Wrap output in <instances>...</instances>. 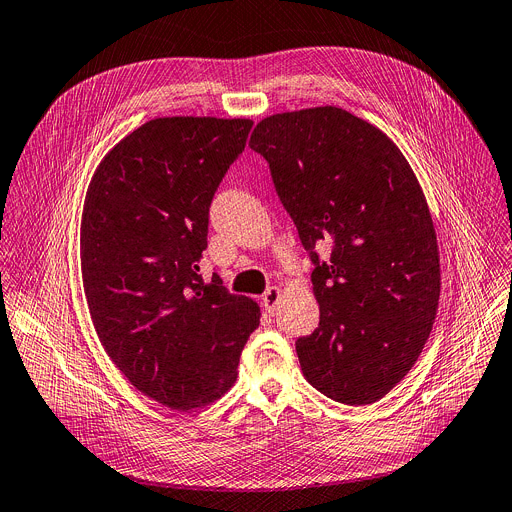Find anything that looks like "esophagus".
I'll list each match as a JSON object with an SVG mask.
<instances>
[{"instance_id": "obj_1", "label": "esophagus", "mask_w": 512, "mask_h": 512, "mask_svg": "<svg viewBox=\"0 0 512 512\" xmlns=\"http://www.w3.org/2000/svg\"><path fill=\"white\" fill-rule=\"evenodd\" d=\"M281 297H283V291L279 287H270L266 289V293L262 295V305L266 311H274L279 307L281 303Z\"/></svg>"}]
</instances>
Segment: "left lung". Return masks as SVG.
Returning <instances> with one entry per match:
<instances>
[{
	"mask_svg": "<svg viewBox=\"0 0 512 512\" xmlns=\"http://www.w3.org/2000/svg\"><path fill=\"white\" fill-rule=\"evenodd\" d=\"M311 252L320 326L295 348L324 396L367 406L418 361L437 318L441 260L422 186L383 131L336 106L270 114L250 137ZM333 244L331 262L312 248Z\"/></svg>",
	"mask_w": 512,
	"mask_h": 512,
	"instance_id": "8db88e82",
	"label": "left lung"
}]
</instances>
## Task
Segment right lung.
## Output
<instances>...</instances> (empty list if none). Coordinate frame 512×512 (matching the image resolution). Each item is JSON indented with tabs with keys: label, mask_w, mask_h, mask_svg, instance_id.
<instances>
[{
	"label": "right lung",
	"mask_w": 512,
	"mask_h": 512,
	"mask_svg": "<svg viewBox=\"0 0 512 512\" xmlns=\"http://www.w3.org/2000/svg\"><path fill=\"white\" fill-rule=\"evenodd\" d=\"M250 119L162 116L98 164L82 225V281L106 355L147 398L188 412L238 379L260 305L207 283L209 207L246 147Z\"/></svg>",
	"instance_id": "obj_1"
}]
</instances>
